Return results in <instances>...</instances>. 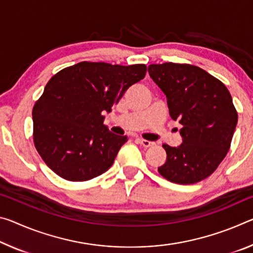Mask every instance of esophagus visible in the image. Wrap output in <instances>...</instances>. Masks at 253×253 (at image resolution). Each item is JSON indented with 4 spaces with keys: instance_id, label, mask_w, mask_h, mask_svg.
Returning <instances> with one entry per match:
<instances>
[{
    "instance_id": "esophagus-1",
    "label": "esophagus",
    "mask_w": 253,
    "mask_h": 253,
    "mask_svg": "<svg viewBox=\"0 0 253 253\" xmlns=\"http://www.w3.org/2000/svg\"><path fill=\"white\" fill-rule=\"evenodd\" d=\"M138 143L141 144L142 146L144 147H152L154 145V142H151V141H147V139H143V138H138L137 139Z\"/></svg>"
}]
</instances>
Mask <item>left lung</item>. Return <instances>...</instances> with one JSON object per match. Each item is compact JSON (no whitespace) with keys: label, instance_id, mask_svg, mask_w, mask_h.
Instances as JSON below:
<instances>
[{"label":"left lung","instance_id":"8db88e82","mask_svg":"<svg viewBox=\"0 0 253 253\" xmlns=\"http://www.w3.org/2000/svg\"><path fill=\"white\" fill-rule=\"evenodd\" d=\"M148 73L167 95L171 118L183 126L181 145H162L167 161L159 173L179 184L202 181L230 150L238 123L230 92L215 76L190 64H151Z\"/></svg>","mask_w":253,"mask_h":253}]
</instances>
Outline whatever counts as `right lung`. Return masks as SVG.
<instances>
[{
  "label": "right lung",
  "mask_w": 253,
  "mask_h": 253,
  "mask_svg": "<svg viewBox=\"0 0 253 253\" xmlns=\"http://www.w3.org/2000/svg\"><path fill=\"white\" fill-rule=\"evenodd\" d=\"M146 71L145 64L81 62L48 81L33 109L34 143L56 174L87 181L109 169L127 136L110 133L102 111H111Z\"/></svg>",
  "instance_id": "add662e5"
}]
</instances>
